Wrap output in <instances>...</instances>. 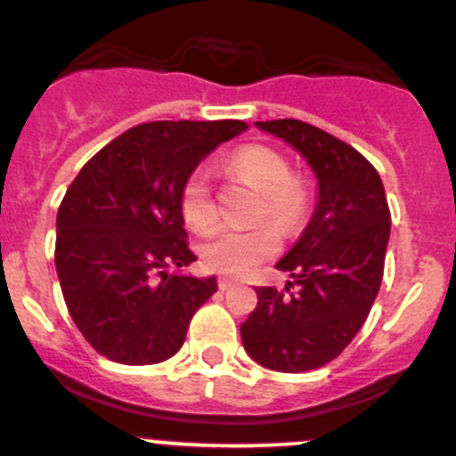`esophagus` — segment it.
<instances>
[{
  "instance_id": "obj_1",
  "label": "esophagus",
  "mask_w": 456,
  "mask_h": 456,
  "mask_svg": "<svg viewBox=\"0 0 456 456\" xmlns=\"http://www.w3.org/2000/svg\"><path fill=\"white\" fill-rule=\"evenodd\" d=\"M236 281H233V280H229V277H218V289L220 290H232V289H236Z\"/></svg>"
}]
</instances>
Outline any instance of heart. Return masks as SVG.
I'll return each mask as SVG.
<instances>
[{"mask_svg":"<svg viewBox=\"0 0 456 456\" xmlns=\"http://www.w3.org/2000/svg\"><path fill=\"white\" fill-rule=\"evenodd\" d=\"M232 170L262 194L260 218H271L284 232H295L308 209V191L304 183L290 176L289 161L266 146H244L229 161ZM181 214L196 232H208L216 224V205L209 176L196 167L181 188ZM280 248V233L271 224L232 232L223 229L200 244L205 266L224 275H244Z\"/></svg>","mask_w":456,"mask_h":456,"instance_id":"1","label":"heart"}]
</instances>
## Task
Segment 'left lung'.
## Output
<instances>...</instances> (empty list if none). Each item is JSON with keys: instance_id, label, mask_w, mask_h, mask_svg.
Listing matches in <instances>:
<instances>
[{"instance_id": "1", "label": "left lung", "mask_w": 456, "mask_h": 456, "mask_svg": "<svg viewBox=\"0 0 456 456\" xmlns=\"http://www.w3.org/2000/svg\"><path fill=\"white\" fill-rule=\"evenodd\" d=\"M256 126L308 161L316 205L299 240L275 265L290 281L281 290H256L257 305L240 337L262 367L310 371L352 343L376 301L391 233L389 205L376 167L349 143L301 119Z\"/></svg>"}]
</instances>
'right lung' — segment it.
<instances>
[{
	"mask_svg": "<svg viewBox=\"0 0 456 456\" xmlns=\"http://www.w3.org/2000/svg\"><path fill=\"white\" fill-rule=\"evenodd\" d=\"M244 131L238 119L140 124L95 152L67 188L56 214V273L76 328L104 358L167 361L218 289L214 275L181 273L196 256L179 199L200 161Z\"/></svg>",
	"mask_w": 456,
	"mask_h": 456,
	"instance_id": "1",
	"label": "right lung"
}]
</instances>
